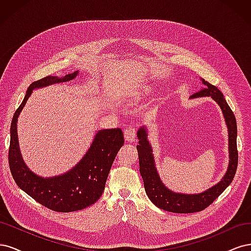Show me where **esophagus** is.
<instances>
[{"label":"esophagus","mask_w":251,"mask_h":251,"mask_svg":"<svg viewBox=\"0 0 251 251\" xmlns=\"http://www.w3.org/2000/svg\"><path fill=\"white\" fill-rule=\"evenodd\" d=\"M136 138V128L134 126H128L125 128V140L132 142Z\"/></svg>","instance_id":"1"}]
</instances>
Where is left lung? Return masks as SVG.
Wrapping results in <instances>:
<instances>
[{"label":"left lung","instance_id":"left-lung-1","mask_svg":"<svg viewBox=\"0 0 251 251\" xmlns=\"http://www.w3.org/2000/svg\"><path fill=\"white\" fill-rule=\"evenodd\" d=\"M201 80L204 88L193 94L189 98L193 100V98L210 96L221 108L226 126L228 128L229 162L223 178L217 184L198 194H182L171 191L169 187L164 185L156 169L153 148H151L148 138V127L142 126L137 131V138L139 140L137 146L139 171L146 193L150 200L157 207L166 211L177 212V214H191V212L201 211L209 206L231 183L238 166L237 121H235V117L229 105L227 104L221 91L204 79L201 78Z\"/></svg>","mask_w":251,"mask_h":251}]
</instances>
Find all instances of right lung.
Masks as SVG:
<instances>
[{
	"mask_svg": "<svg viewBox=\"0 0 251 251\" xmlns=\"http://www.w3.org/2000/svg\"><path fill=\"white\" fill-rule=\"evenodd\" d=\"M78 71L60 76H47L32 82L24 100L16 111L10 126L9 168L18 186L45 207L59 212L86 208L100 198L111 166L118 151L124 146L120 128H102L79 162L68 172L53 177H41L30 170L22 157L18 138V118L34 89L74 79Z\"/></svg>",
	"mask_w": 251,
	"mask_h": 251,
	"instance_id": "obj_1",
	"label": "right lung"
}]
</instances>
